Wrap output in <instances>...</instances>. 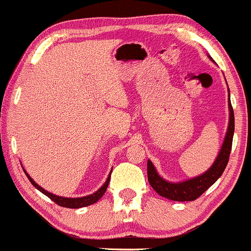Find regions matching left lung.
<instances>
[{
    "mask_svg": "<svg viewBox=\"0 0 251 251\" xmlns=\"http://www.w3.org/2000/svg\"><path fill=\"white\" fill-rule=\"evenodd\" d=\"M229 112L230 119L229 126L226 139H224L223 145L220 151V154L216 158L214 165L210 168L205 174L198 176V177L192 178L190 180L180 181V183H170L168 180H164L155 171L153 164L151 160H148V178L150 185L158 195L162 197L168 198V200L176 201H188L197 200L200 196L208 190L212 184L215 183L222 174L226 170L227 162H229L230 152H231L232 146V137H234L235 131V117L234 109H232L231 101H230V93H229Z\"/></svg>",
    "mask_w": 251,
    "mask_h": 251,
    "instance_id": "obj_1",
    "label": "left lung"
}]
</instances>
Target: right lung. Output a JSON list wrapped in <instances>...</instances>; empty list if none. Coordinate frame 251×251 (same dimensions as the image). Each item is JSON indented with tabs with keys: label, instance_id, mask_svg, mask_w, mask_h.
<instances>
[{
	"label": "right lung",
	"instance_id": "1",
	"mask_svg": "<svg viewBox=\"0 0 251 251\" xmlns=\"http://www.w3.org/2000/svg\"><path fill=\"white\" fill-rule=\"evenodd\" d=\"M24 171H25V170H24ZM25 174L28 177V179L30 180V183L33 184V185L35 186V188L39 190V191H41L43 195H46L48 198H50V200L53 201L54 203H56L57 205H60V206H63V208H71V209L83 208V206H87V205H91V204L97 203V201L102 197L103 194H105L106 189H107V186H108L109 179H111V175H109L107 180L105 181V184H103L101 188L98 190L97 192H94V194L86 196V197H80V198H66V197H59V196L53 195V194H50V192L46 191L45 189H42L41 186L37 185L35 181L31 179L30 176L28 175L27 172L25 171Z\"/></svg>",
	"mask_w": 251,
	"mask_h": 251
}]
</instances>
